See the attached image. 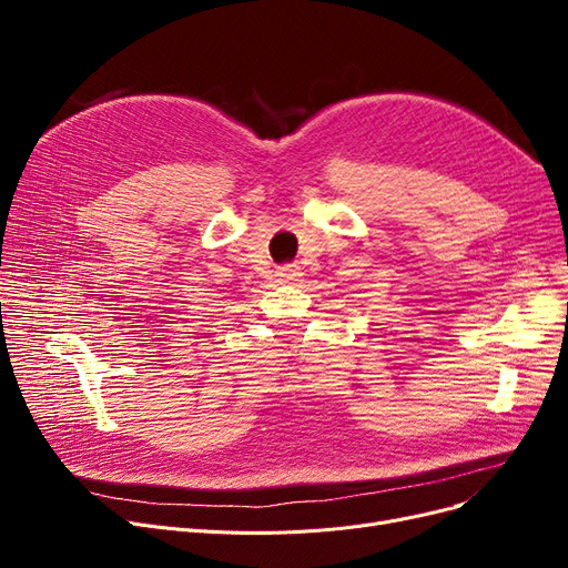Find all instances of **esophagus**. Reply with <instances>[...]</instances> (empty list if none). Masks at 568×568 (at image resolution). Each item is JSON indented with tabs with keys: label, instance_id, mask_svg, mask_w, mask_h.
<instances>
[{
	"label": "esophagus",
	"instance_id": "34e87169",
	"mask_svg": "<svg viewBox=\"0 0 568 568\" xmlns=\"http://www.w3.org/2000/svg\"><path fill=\"white\" fill-rule=\"evenodd\" d=\"M278 276H281V281H283V283H292V281L300 278L302 274H300V268H296L294 264H287V266H283V268H281Z\"/></svg>",
	"mask_w": 568,
	"mask_h": 568
}]
</instances>
